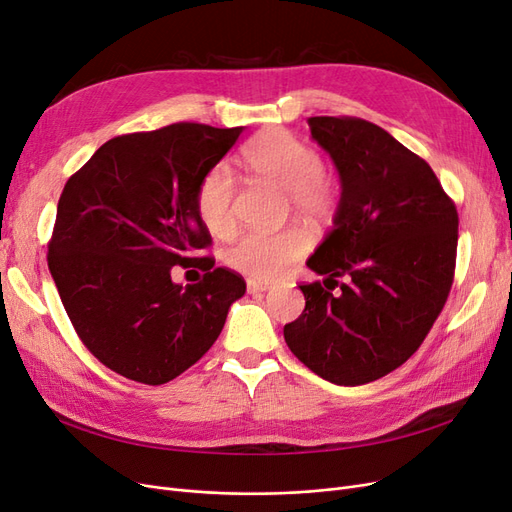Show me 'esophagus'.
Listing matches in <instances>:
<instances>
[{"mask_svg": "<svg viewBox=\"0 0 512 512\" xmlns=\"http://www.w3.org/2000/svg\"><path fill=\"white\" fill-rule=\"evenodd\" d=\"M271 288L269 282H262V280H247V292L256 294V292H267Z\"/></svg>", "mask_w": 512, "mask_h": 512, "instance_id": "obj_1", "label": "esophagus"}]
</instances>
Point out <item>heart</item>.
<instances>
[{
	"mask_svg": "<svg viewBox=\"0 0 512 512\" xmlns=\"http://www.w3.org/2000/svg\"><path fill=\"white\" fill-rule=\"evenodd\" d=\"M243 166L250 175L284 190L294 213L309 222L333 218L339 200L337 183L322 173L320 153L286 130H267L245 143ZM235 179L224 164L213 166L196 190V213L213 235L224 237L235 226ZM307 239L299 228L280 232H245L228 247L226 262L254 280H273L303 256Z\"/></svg>",
	"mask_w": 512,
	"mask_h": 512,
	"instance_id": "1",
	"label": "heart"
}]
</instances>
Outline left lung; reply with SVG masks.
Listing matches in <instances>:
<instances>
[{
    "label": "left lung",
    "instance_id": "8db88e82",
    "mask_svg": "<svg viewBox=\"0 0 512 512\" xmlns=\"http://www.w3.org/2000/svg\"><path fill=\"white\" fill-rule=\"evenodd\" d=\"M307 123L337 168L342 198L307 260L324 280L299 286L305 309L284 339L320 378L359 386L404 365L440 316L455 277L459 215L431 166L376 123Z\"/></svg>",
    "mask_w": 512,
    "mask_h": 512
}]
</instances>
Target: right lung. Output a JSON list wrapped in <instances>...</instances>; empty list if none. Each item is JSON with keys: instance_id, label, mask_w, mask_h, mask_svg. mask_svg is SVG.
<instances>
[{"instance_id": "right-lung-1", "label": "right lung", "mask_w": 512, "mask_h": 512, "mask_svg": "<svg viewBox=\"0 0 512 512\" xmlns=\"http://www.w3.org/2000/svg\"><path fill=\"white\" fill-rule=\"evenodd\" d=\"M243 128L173 123L115 136L68 179L49 241V269L76 335L108 369L143 384L177 378L224 329L243 277L213 267L196 213L198 183ZM175 264L206 269L181 287Z\"/></svg>"}]
</instances>
